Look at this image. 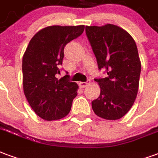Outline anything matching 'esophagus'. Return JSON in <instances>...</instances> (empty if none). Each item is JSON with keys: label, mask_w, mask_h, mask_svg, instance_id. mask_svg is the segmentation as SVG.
Returning a JSON list of instances; mask_svg holds the SVG:
<instances>
[{"label": "esophagus", "mask_w": 158, "mask_h": 158, "mask_svg": "<svg viewBox=\"0 0 158 158\" xmlns=\"http://www.w3.org/2000/svg\"><path fill=\"white\" fill-rule=\"evenodd\" d=\"M87 82H86V81H81L80 83H79V86H80L81 88H84V87H86L87 86Z\"/></svg>", "instance_id": "34e87169"}]
</instances>
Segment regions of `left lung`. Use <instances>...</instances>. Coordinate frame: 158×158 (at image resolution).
Wrapping results in <instances>:
<instances>
[{"label":"left lung","instance_id":"1","mask_svg":"<svg viewBox=\"0 0 158 158\" xmlns=\"http://www.w3.org/2000/svg\"><path fill=\"white\" fill-rule=\"evenodd\" d=\"M86 34L98 69L108 74L95 79L101 92L92 102L93 111L105 119H118L129 112L137 96L141 64L135 42L114 24L86 26Z\"/></svg>","mask_w":158,"mask_h":158}]
</instances>
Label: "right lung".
<instances>
[{
  "instance_id": "obj_1",
  "label": "right lung",
  "mask_w": 158,
  "mask_h": 158,
  "mask_svg": "<svg viewBox=\"0 0 158 158\" xmlns=\"http://www.w3.org/2000/svg\"><path fill=\"white\" fill-rule=\"evenodd\" d=\"M83 31L84 25L44 27L32 38L24 53V94L37 115L45 120L64 118L71 111L78 85L68 80L69 75L60 80L55 75L60 73L65 46Z\"/></svg>"
}]
</instances>
